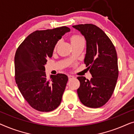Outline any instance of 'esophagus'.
Instances as JSON below:
<instances>
[{"mask_svg": "<svg viewBox=\"0 0 134 134\" xmlns=\"http://www.w3.org/2000/svg\"><path fill=\"white\" fill-rule=\"evenodd\" d=\"M73 78H74V77L73 76H71V75H68V79H69V80H71V79H72Z\"/></svg>", "mask_w": 134, "mask_h": 134, "instance_id": "obj_1", "label": "esophagus"}]
</instances>
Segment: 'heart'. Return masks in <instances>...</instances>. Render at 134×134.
Listing matches in <instances>:
<instances>
[{"mask_svg": "<svg viewBox=\"0 0 134 134\" xmlns=\"http://www.w3.org/2000/svg\"><path fill=\"white\" fill-rule=\"evenodd\" d=\"M81 40H83V38L80 36L79 35H74L71 36V44L74 43H76V42L81 41Z\"/></svg>", "mask_w": 134, "mask_h": 134, "instance_id": "b5f03b06", "label": "heart"}]
</instances>
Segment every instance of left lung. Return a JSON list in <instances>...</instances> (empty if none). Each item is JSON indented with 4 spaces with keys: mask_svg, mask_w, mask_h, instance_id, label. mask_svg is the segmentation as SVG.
<instances>
[{
    "mask_svg": "<svg viewBox=\"0 0 134 134\" xmlns=\"http://www.w3.org/2000/svg\"><path fill=\"white\" fill-rule=\"evenodd\" d=\"M85 38L84 63L93 77H78L80 102L90 108L103 106L111 98L118 77V58L112 42L102 30L91 24L72 25Z\"/></svg>",
    "mask_w": 134,
    "mask_h": 134,
    "instance_id": "8db88e82",
    "label": "left lung"
}]
</instances>
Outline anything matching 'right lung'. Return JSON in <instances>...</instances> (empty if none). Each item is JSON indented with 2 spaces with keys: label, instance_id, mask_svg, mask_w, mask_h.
Returning a JSON list of instances; mask_svg holds the SVG:
<instances>
[{
  "label": "right lung",
  "instance_id": "add662e5",
  "mask_svg": "<svg viewBox=\"0 0 134 134\" xmlns=\"http://www.w3.org/2000/svg\"><path fill=\"white\" fill-rule=\"evenodd\" d=\"M69 31L66 26L36 30L29 35L16 51V83L25 99L36 110L52 111L61 103L68 77L57 74L47 79L44 65L52 57L58 41Z\"/></svg>",
  "mask_w": 134,
  "mask_h": 134
}]
</instances>
